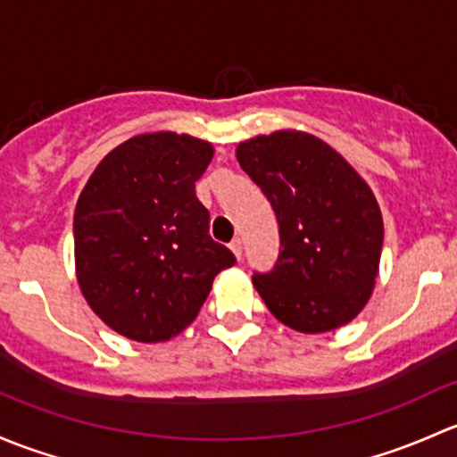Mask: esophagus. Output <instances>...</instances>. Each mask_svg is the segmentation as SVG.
I'll return each instance as SVG.
<instances>
[{"instance_id":"obj_1","label":"esophagus","mask_w":457,"mask_h":457,"mask_svg":"<svg viewBox=\"0 0 457 457\" xmlns=\"http://www.w3.org/2000/svg\"><path fill=\"white\" fill-rule=\"evenodd\" d=\"M230 251H233V255H235V260H242V251H244V248H242V239H233V242H230Z\"/></svg>"}]
</instances>
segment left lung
<instances>
[{
    "label": "left lung",
    "instance_id": "8db88e82",
    "mask_svg": "<svg viewBox=\"0 0 457 457\" xmlns=\"http://www.w3.org/2000/svg\"><path fill=\"white\" fill-rule=\"evenodd\" d=\"M239 167L279 222V257L253 284L284 326L330 332L365 308L378 277L383 215L370 185L328 143L279 129L237 145Z\"/></svg>",
    "mask_w": 457,
    "mask_h": 457
}]
</instances>
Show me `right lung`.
<instances>
[{
    "label": "right lung",
    "instance_id": "add662e5",
    "mask_svg": "<svg viewBox=\"0 0 457 457\" xmlns=\"http://www.w3.org/2000/svg\"><path fill=\"white\" fill-rule=\"evenodd\" d=\"M213 145L176 131L138 134L98 162L74 209V266L87 305L138 343L169 341L235 263L209 235L195 182Z\"/></svg>",
    "mask_w": 457,
    "mask_h": 457
}]
</instances>
